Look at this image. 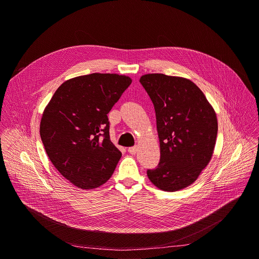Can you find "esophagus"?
<instances>
[{
  "mask_svg": "<svg viewBox=\"0 0 259 259\" xmlns=\"http://www.w3.org/2000/svg\"><path fill=\"white\" fill-rule=\"evenodd\" d=\"M137 150H139V148H137V147H131V148L128 149V152L132 155H135L137 153Z\"/></svg>",
  "mask_w": 259,
  "mask_h": 259,
  "instance_id": "esophagus-1",
  "label": "esophagus"
}]
</instances>
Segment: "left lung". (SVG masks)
Listing matches in <instances>:
<instances>
[{
	"label": "left lung",
	"instance_id": "obj_1",
	"mask_svg": "<svg viewBox=\"0 0 259 259\" xmlns=\"http://www.w3.org/2000/svg\"><path fill=\"white\" fill-rule=\"evenodd\" d=\"M140 82L153 102L160 142V161L148 169V177L161 191H180L193 184L211 160L218 135L215 111L189 79L146 74Z\"/></svg>",
	"mask_w": 259,
	"mask_h": 259
}]
</instances>
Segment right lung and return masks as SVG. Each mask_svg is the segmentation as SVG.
Masks as SVG:
<instances>
[{
    "label": "right lung",
    "mask_w": 259,
    "mask_h": 259,
    "mask_svg": "<svg viewBox=\"0 0 259 259\" xmlns=\"http://www.w3.org/2000/svg\"><path fill=\"white\" fill-rule=\"evenodd\" d=\"M125 75L94 73L64 81L46 106L40 137L59 173L82 189L112 176L120 151L110 142L108 112L128 89Z\"/></svg>",
    "instance_id": "add662e5"
}]
</instances>
